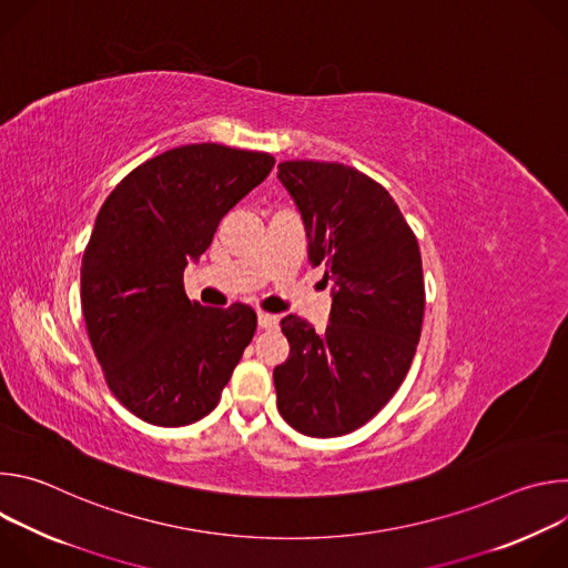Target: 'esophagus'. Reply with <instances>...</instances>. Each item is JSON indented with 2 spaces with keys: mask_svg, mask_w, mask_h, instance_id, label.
Instances as JSON below:
<instances>
[{
  "mask_svg": "<svg viewBox=\"0 0 568 568\" xmlns=\"http://www.w3.org/2000/svg\"><path fill=\"white\" fill-rule=\"evenodd\" d=\"M258 326H261L263 331H274V328H278V316H276V314L261 312V314H258Z\"/></svg>",
  "mask_w": 568,
  "mask_h": 568,
  "instance_id": "34e87169",
  "label": "esophagus"
}]
</instances>
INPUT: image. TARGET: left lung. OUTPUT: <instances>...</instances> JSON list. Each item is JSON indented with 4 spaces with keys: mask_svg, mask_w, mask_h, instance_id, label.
<instances>
[{
    "mask_svg": "<svg viewBox=\"0 0 568 568\" xmlns=\"http://www.w3.org/2000/svg\"><path fill=\"white\" fill-rule=\"evenodd\" d=\"M278 180L310 263L333 281V310L323 333L296 314L281 321L290 357L274 368L276 404L296 432L335 438L366 425L409 373L425 314L420 247L388 191L357 169L296 159Z\"/></svg>",
    "mask_w": 568,
    "mask_h": 568,
    "instance_id": "1",
    "label": "left lung"
}]
</instances>
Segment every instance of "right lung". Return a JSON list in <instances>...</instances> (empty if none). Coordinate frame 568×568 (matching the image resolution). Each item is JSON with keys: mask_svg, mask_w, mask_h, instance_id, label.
<instances>
[{"mask_svg": "<svg viewBox=\"0 0 568 568\" xmlns=\"http://www.w3.org/2000/svg\"><path fill=\"white\" fill-rule=\"evenodd\" d=\"M274 164L267 152L180 145L143 161L101 206L80 303L105 382L136 418L184 427L217 407L256 333V312L191 301L184 270Z\"/></svg>", "mask_w": 568, "mask_h": 568, "instance_id": "1", "label": "right lung"}]
</instances>
